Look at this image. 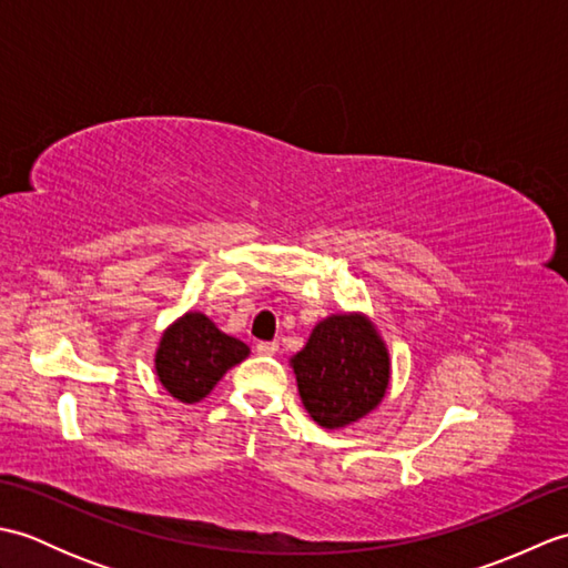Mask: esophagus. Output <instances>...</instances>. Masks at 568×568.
Wrapping results in <instances>:
<instances>
[{"label": "esophagus", "instance_id": "esophagus-1", "mask_svg": "<svg viewBox=\"0 0 568 568\" xmlns=\"http://www.w3.org/2000/svg\"><path fill=\"white\" fill-rule=\"evenodd\" d=\"M256 352L261 356H273V354H277V342H258Z\"/></svg>", "mask_w": 568, "mask_h": 568}]
</instances>
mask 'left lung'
<instances>
[{
	"label": "left lung",
	"instance_id": "left-lung-1",
	"mask_svg": "<svg viewBox=\"0 0 568 568\" xmlns=\"http://www.w3.org/2000/svg\"><path fill=\"white\" fill-rule=\"evenodd\" d=\"M297 390L317 425L336 429L368 415L390 378L388 348L364 315H332L293 358Z\"/></svg>",
	"mask_w": 568,
	"mask_h": 568
}]
</instances>
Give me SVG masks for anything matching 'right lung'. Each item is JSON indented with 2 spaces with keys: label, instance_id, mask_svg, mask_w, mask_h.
I'll return each instance as SVG.
<instances>
[{
  "label": "right lung",
  "instance_id": "add662e5",
  "mask_svg": "<svg viewBox=\"0 0 568 568\" xmlns=\"http://www.w3.org/2000/svg\"><path fill=\"white\" fill-rule=\"evenodd\" d=\"M246 356L244 342L216 329L200 312H187L163 332L155 352V373L163 388L180 403H197Z\"/></svg>",
  "mask_w": 568,
  "mask_h": 568
}]
</instances>
